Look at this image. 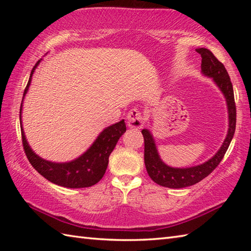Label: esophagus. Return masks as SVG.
Masks as SVG:
<instances>
[{
  "mask_svg": "<svg viewBox=\"0 0 251 251\" xmlns=\"http://www.w3.org/2000/svg\"><path fill=\"white\" fill-rule=\"evenodd\" d=\"M127 125L130 128H141L145 125V117L141 114V112L137 109H132L129 111L128 115H127Z\"/></svg>",
  "mask_w": 251,
  "mask_h": 251,
  "instance_id": "obj_1",
  "label": "esophagus"
}]
</instances>
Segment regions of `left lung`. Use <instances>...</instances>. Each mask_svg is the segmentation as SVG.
<instances>
[{"label": "left lung", "mask_w": 251, "mask_h": 251, "mask_svg": "<svg viewBox=\"0 0 251 251\" xmlns=\"http://www.w3.org/2000/svg\"><path fill=\"white\" fill-rule=\"evenodd\" d=\"M196 51L201 57V73L205 76L214 79L215 84L226 98L228 113L227 135L221 148L207 162L192 167L176 168L168 166L162 161L151 131L146 128L142 129L141 132L145 139V164L147 172L154 182L170 189L186 188L206 178L222 161L235 132L236 106L234 101L233 85L228 73L225 66L217 59L209 50L197 49Z\"/></svg>", "instance_id": "8db88e82"}]
</instances>
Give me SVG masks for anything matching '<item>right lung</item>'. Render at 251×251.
<instances>
[{
  "instance_id": "1",
  "label": "right lung",
  "mask_w": 251,
  "mask_h": 251,
  "mask_svg": "<svg viewBox=\"0 0 251 251\" xmlns=\"http://www.w3.org/2000/svg\"><path fill=\"white\" fill-rule=\"evenodd\" d=\"M41 60L37 61L33 69H32L20 105L19 119L21 137H23V145L25 155L36 172L50 181V182L70 189L88 188V186H92L99 182L101 178L103 177L109 164L110 154L114 150L116 143L122 135L126 131V124L124 120H122L113 125L105 127L98 135L97 139L93 142V145L81 156L73 159L71 162L56 163L46 161V159L40 157L32 150L28 141H26L23 124H21V111H23L24 99L26 93H28L32 76H33L35 69L40 65Z\"/></svg>"
}]
</instances>
